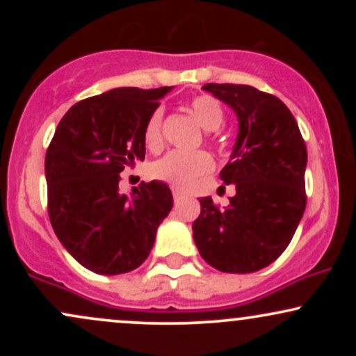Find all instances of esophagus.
<instances>
[{
    "mask_svg": "<svg viewBox=\"0 0 356 356\" xmlns=\"http://www.w3.org/2000/svg\"><path fill=\"white\" fill-rule=\"evenodd\" d=\"M172 194H174V201H175V202L182 201V199L186 197V195H184V192H181L179 189H172Z\"/></svg>",
    "mask_w": 356,
    "mask_h": 356,
    "instance_id": "esophagus-1",
    "label": "esophagus"
}]
</instances>
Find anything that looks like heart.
<instances>
[{
	"label": "heart",
	"instance_id": "b5f03b06",
	"mask_svg": "<svg viewBox=\"0 0 356 356\" xmlns=\"http://www.w3.org/2000/svg\"><path fill=\"white\" fill-rule=\"evenodd\" d=\"M187 110L206 130H218L226 120L222 105L212 95L192 97L187 102ZM144 142L149 149L162 145V108L150 113L144 129ZM212 159L206 152H181L172 150L152 165V175L177 189H191L199 177L211 172Z\"/></svg>",
	"mask_w": 356,
	"mask_h": 356
}]
</instances>
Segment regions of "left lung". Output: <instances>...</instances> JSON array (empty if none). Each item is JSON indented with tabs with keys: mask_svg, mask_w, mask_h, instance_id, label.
I'll return each mask as SVG.
<instances>
[{
	"mask_svg": "<svg viewBox=\"0 0 356 356\" xmlns=\"http://www.w3.org/2000/svg\"><path fill=\"white\" fill-rule=\"evenodd\" d=\"M234 110L239 120L231 159L220 170L236 195L219 209L202 197L192 224L206 263L222 273H254L269 266L291 243L306 207L308 152L289 108L277 97L249 85L202 87Z\"/></svg>",
	"mask_w": 356,
	"mask_h": 356,
	"instance_id": "left-lung-1",
	"label": "left lung"
}]
</instances>
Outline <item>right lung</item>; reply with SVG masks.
I'll return each mask as SVG.
<instances>
[{
  "instance_id": "right-lung-1",
  "label": "right lung",
  "mask_w": 356,
  "mask_h": 356,
  "mask_svg": "<svg viewBox=\"0 0 356 356\" xmlns=\"http://www.w3.org/2000/svg\"><path fill=\"white\" fill-rule=\"evenodd\" d=\"M170 90L124 87L81 100L65 113L48 145L44 174L53 231L97 275L140 266L172 209V192L164 182H142L130 195L118 189L122 170L145 159V124Z\"/></svg>"
}]
</instances>
